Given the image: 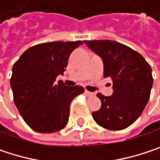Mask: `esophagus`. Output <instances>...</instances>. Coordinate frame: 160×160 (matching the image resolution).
<instances>
[{"label":"esophagus","mask_w":160,"mask_h":160,"mask_svg":"<svg viewBox=\"0 0 160 160\" xmlns=\"http://www.w3.org/2000/svg\"><path fill=\"white\" fill-rule=\"evenodd\" d=\"M85 94H86L87 96H93V95H94L93 92H89V91H87V90H85Z\"/></svg>","instance_id":"1"}]
</instances>
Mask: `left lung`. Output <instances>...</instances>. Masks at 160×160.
I'll use <instances>...</instances> for the list:
<instances>
[{"instance_id":"1","label":"left lung","mask_w":160,"mask_h":160,"mask_svg":"<svg viewBox=\"0 0 160 160\" xmlns=\"http://www.w3.org/2000/svg\"><path fill=\"white\" fill-rule=\"evenodd\" d=\"M104 64V77L113 80L110 96L97 94L102 106L92 112L101 127L118 131L132 125L144 111L153 86L152 69L134 50L113 41H84Z\"/></svg>"}]
</instances>
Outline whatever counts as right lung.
<instances>
[{
  "mask_svg": "<svg viewBox=\"0 0 160 160\" xmlns=\"http://www.w3.org/2000/svg\"><path fill=\"white\" fill-rule=\"evenodd\" d=\"M82 42H52L28 48L13 66L14 101L25 122L35 132H55L68 122L71 101L83 87L54 83L63 75L70 53Z\"/></svg>",
  "mask_w": 160,
  "mask_h": 160,
  "instance_id": "right-lung-1",
  "label": "right lung"
}]
</instances>
